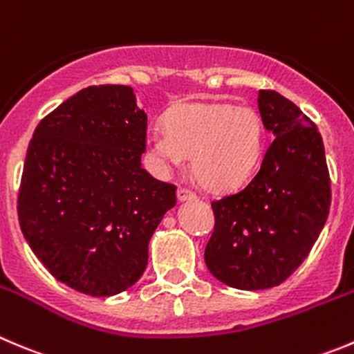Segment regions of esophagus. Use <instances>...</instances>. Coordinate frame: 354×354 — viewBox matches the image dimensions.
Here are the masks:
<instances>
[{"label": "esophagus", "mask_w": 354, "mask_h": 354, "mask_svg": "<svg viewBox=\"0 0 354 354\" xmlns=\"http://www.w3.org/2000/svg\"><path fill=\"white\" fill-rule=\"evenodd\" d=\"M197 198V194L195 192H192L190 188L187 187H180L178 188V201H195Z\"/></svg>", "instance_id": "34e87169"}]
</instances>
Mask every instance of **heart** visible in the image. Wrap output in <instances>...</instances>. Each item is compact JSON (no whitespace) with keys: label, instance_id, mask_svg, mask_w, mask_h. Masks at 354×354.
<instances>
[{"label":"heart","instance_id":"1","mask_svg":"<svg viewBox=\"0 0 354 354\" xmlns=\"http://www.w3.org/2000/svg\"><path fill=\"white\" fill-rule=\"evenodd\" d=\"M264 129L254 109L230 104H183L164 121V131L147 142L160 167H180L192 157L194 174L205 188L226 192L245 183L263 152Z\"/></svg>","mask_w":354,"mask_h":354}]
</instances>
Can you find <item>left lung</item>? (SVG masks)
I'll return each instance as SVG.
<instances>
[{"instance_id":"1","label":"left lung","mask_w":354,"mask_h":354,"mask_svg":"<svg viewBox=\"0 0 354 354\" xmlns=\"http://www.w3.org/2000/svg\"><path fill=\"white\" fill-rule=\"evenodd\" d=\"M257 107L273 140L249 183L211 202L214 230L204 252L209 272L242 290L280 286L299 268L332 197L317 124L273 90H259Z\"/></svg>"}]
</instances>
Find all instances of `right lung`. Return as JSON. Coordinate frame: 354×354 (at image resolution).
I'll list each match as a JSON object with an SVG mask.
<instances>
[{"instance_id":"1","label":"right lung","mask_w":354,"mask_h":354,"mask_svg":"<svg viewBox=\"0 0 354 354\" xmlns=\"http://www.w3.org/2000/svg\"><path fill=\"white\" fill-rule=\"evenodd\" d=\"M147 115L129 86H88L41 119L27 149L17 212L44 268L95 297L143 275L149 242L176 187L142 167Z\"/></svg>"}]
</instances>
